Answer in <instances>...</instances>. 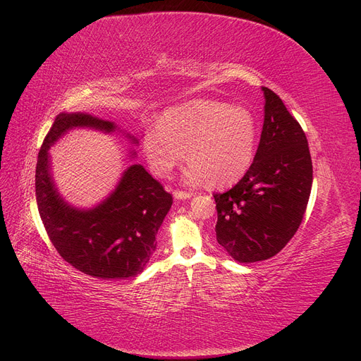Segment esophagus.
I'll return each instance as SVG.
<instances>
[{
  "label": "esophagus",
  "mask_w": 361,
  "mask_h": 361,
  "mask_svg": "<svg viewBox=\"0 0 361 361\" xmlns=\"http://www.w3.org/2000/svg\"><path fill=\"white\" fill-rule=\"evenodd\" d=\"M173 195H175L176 200H186V198L192 197V194H190V192H185V190H175Z\"/></svg>",
  "instance_id": "34e87169"
}]
</instances>
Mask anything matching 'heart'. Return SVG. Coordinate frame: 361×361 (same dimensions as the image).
<instances>
[{"mask_svg":"<svg viewBox=\"0 0 361 361\" xmlns=\"http://www.w3.org/2000/svg\"><path fill=\"white\" fill-rule=\"evenodd\" d=\"M258 123L247 109L216 100H197L161 115L147 126L142 148L153 173L166 178L186 157L188 182L207 179L213 186L239 180L253 163Z\"/></svg>","mask_w":361,"mask_h":361,"instance_id":"heart-1","label":"heart"}]
</instances>
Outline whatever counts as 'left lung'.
Here are the masks:
<instances>
[{
    "mask_svg": "<svg viewBox=\"0 0 361 361\" xmlns=\"http://www.w3.org/2000/svg\"><path fill=\"white\" fill-rule=\"evenodd\" d=\"M265 116L245 176L214 194L217 242L239 262L268 259L291 240L305 217L313 169L307 138L277 93L262 87Z\"/></svg>",
    "mask_w": 361,
    "mask_h": 361,
    "instance_id": "1",
    "label": "left lung"
}]
</instances>
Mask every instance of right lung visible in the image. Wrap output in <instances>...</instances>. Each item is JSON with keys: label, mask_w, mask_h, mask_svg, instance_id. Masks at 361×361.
<instances>
[{"label": "right lung", "mask_w": 361, "mask_h": 361, "mask_svg": "<svg viewBox=\"0 0 361 361\" xmlns=\"http://www.w3.org/2000/svg\"><path fill=\"white\" fill-rule=\"evenodd\" d=\"M74 126L114 131L115 125L86 114H61L40 145L36 164V202L49 240L75 269L97 279L140 274L156 250V235L173 197L141 164H133L115 192L90 211L61 200L49 172L48 148Z\"/></svg>", "instance_id": "obj_1"}]
</instances>
